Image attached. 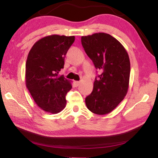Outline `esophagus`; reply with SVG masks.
<instances>
[{"mask_svg": "<svg viewBox=\"0 0 158 158\" xmlns=\"http://www.w3.org/2000/svg\"><path fill=\"white\" fill-rule=\"evenodd\" d=\"M80 84V81H74V85H76V86H78V85Z\"/></svg>", "mask_w": 158, "mask_h": 158, "instance_id": "1", "label": "esophagus"}]
</instances>
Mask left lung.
<instances>
[{
    "instance_id": "obj_1",
    "label": "left lung",
    "mask_w": 158,
    "mask_h": 158,
    "mask_svg": "<svg viewBox=\"0 0 158 158\" xmlns=\"http://www.w3.org/2000/svg\"><path fill=\"white\" fill-rule=\"evenodd\" d=\"M81 44L100 74L95 77L93 90L85 99L93 113H110L126 95L130 74L129 56L123 46L109 34L98 33L82 36Z\"/></svg>"
}]
</instances>
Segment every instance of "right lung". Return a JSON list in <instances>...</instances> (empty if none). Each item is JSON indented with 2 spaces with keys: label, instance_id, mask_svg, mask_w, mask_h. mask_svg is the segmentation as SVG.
<instances>
[{
  "label": "right lung",
  "instance_id": "1",
  "mask_svg": "<svg viewBox=\"0 0 158 158\" xmlns=\"http://www.w3.org/2000/svg\"><path fill=\"white\" fill-rule=\"evenodd\" d=\"M74 36L52 35L39 40L28 55L26 84L37 105L51 114H58L66 105L65 96L70 81L58 73L64 68L65 57Z\"/></svg>",
  "mask_w": 158,
  "mask_h": 158
}]
</instances>
